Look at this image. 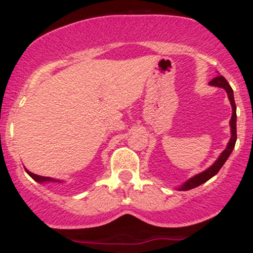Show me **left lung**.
I'll return each instance as SVG.
<instances>
[{
	"label": "left lung",
	"instance_id": "1",
	"mask_svg": "<svg viewBox=\"0 0 253 253\" xmlns=\"http://www.w3.org/2000/svg\"><path fill=\"white\" fill-rule=\"evenodd\" d=\"M209 84H211V86L221 87V88H224L225 91L227 92V96H229V99H230V102H231V107H232V116H231V121H230V126H231V139H230V141H229V144H227L226 149H225L224 151L221 152V155H220L219 159H217L216 161L214 162V165H211V166L209 167L208 169H206V171L202 172V173L196 174V176L192 177L191 179H188V181H187L186 183H184L183 186L179 188V191H189V189H193V188H196V187L203 184L204 182L209 181L211 177H214L215 174L219 172V169H221L222 165L226 162L227 157L230 156V154H231L232 150H234L235 142H236V139H237V134H236V104H235V101H234V92H232V88L230 87L229 82L225 80L224 76H216L215 79H212L211 81L209 82Z\"/></svg>",
	"mask_w": 253,
	"mask_h": 253
}]
</instances>
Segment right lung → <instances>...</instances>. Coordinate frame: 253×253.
<instances>
[{
    "mask_svg": "<svg viewBox=\"0 0 253 253\" xmlns=\"http://www.w3.org/2000/svg\"><path fill=\"white\" fill-rule=\"evenodd\" d=\"M26 171H27V173H28L29 176L34 179V181L39 182V183H42V182H60V181H55V179L50 178V177H42V176H38V174H34V173H32V172H29L28 169H26Z\"/></svg>",
    "mask_w": 253,
    "mask_h": 253,
    "instance_id": "1",
    "label": "right lung"
}]
</instances>
